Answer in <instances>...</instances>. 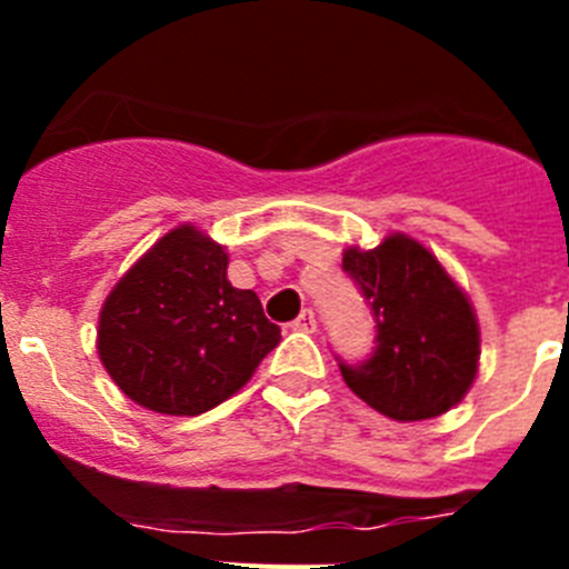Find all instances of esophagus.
<instances>
[{
	"instance_id": "obj_1",
	"label": "esophagus",
	"mask_w": 569,
	"mask_h": 569,
	"mask_svg": "<svg viewBox=\"0 0 569 569\" xmlns=\"http://www.w3.org/2000/svg\"><path fill=\"white\" fill-rule=\"evenodd\" d=\"M290 328L299 330V333H316V316H313V310H301V316L293 321V325H290Z\"/></svg>"
}]
</instances>
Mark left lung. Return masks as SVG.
<instances>
[{
  "label": "left lung",
  "instance_id": "8db88e82",
  "mask_svg": "<svg viewBox=\"0 0 569 569\" xmlns=\"http://www.w3.org/2000/svg\"><path fill=\"white\" fill-rule=\"evenodd\" d=\"M341 268L373 310L376 350L339 359L347 387L396 421H421L459 405L479 373V319L465 290L425 244L390 233L379 248H347Z\"/></svg>",
  "mask_w": 569,
  "mask_h": 569
}]
</instances>
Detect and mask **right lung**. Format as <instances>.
Listing matches in <instances>:
<instances>
[{
  "mask_svg": "<svg viewBox=\"0 0 569 569\" xmlns=\"http://www.w3.org/2000/svg\"><path fill=\"white\" fill-rule=\"evenodd\" d=\"M253 290L228 281V253L179 224L116 281L97 350L116 387L153 413L199 416L222 405L279 345Z\"/></svg>",
  "mask_w": 569,
  "mask_h": 569,
  "instance_id": "right-lung-1",
  "label": "right lung"
}]
</instances>
